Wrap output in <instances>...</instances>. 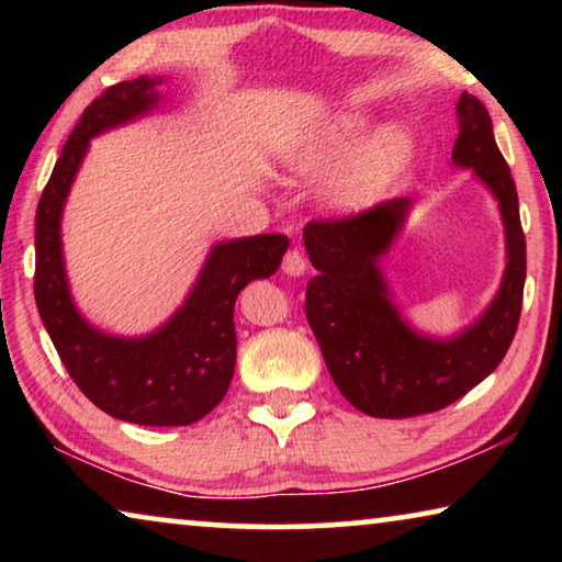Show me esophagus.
Here are the masks:
<instances>
[{"label":"esophagus","instance_id":"esophagus-1","mask_svg":"<svg viewBox=\"0 0 562 562\" xmlns=\"http://www.w3.org/2000/svg\"><path fill=\"white\" fill-rule=\"evenodd\" d=\"M307 270V260H304V255L300 250H288L282 258V272L294 274V278H300Z\"/></svg>","mask_w":562,"mask_h":562}]
</instances>
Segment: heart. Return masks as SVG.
<instances>
[{"label": "heart", "instance_id": "b5f03b06", "mask_svg": "<svg viewBox=\"0 0 562 562\" xmlns=\"http://www.w3.org/2000/svg\"><path fill=\"white\" fill-rule=\"evenodd\" d=\"M367 126L355 116L341 119L329 136L319 146L310 148L300 158L302 170H317L337 164V160L355 154V148L364 138ZM408 156L406 133L389 128L359 150L355 160L341 170L329 186V201L345 211H359L382 198L384 190L404 168Z\"/></svg>", "mask_w": 562, "mask_h": 562}]
</instances>
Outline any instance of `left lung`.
Returning a JSON list of instances; mask_svg holds the SVG:
<instances>
[{
    "instance_id": "8db88e82",
    "label": "left lung",
    "mask_w": 562,
    "mask_h": 562,
    "mask_svg": "<svg viewBox=\"0 0 562 562\" xmlns=\"http://www.w3.org/2000/svg\"><path fill=\"white\" fill-rule=\"evenodd\" d=\"M453 164L473 168L498 198L508 265L501 290L479 322L453 339H429L404 325L379 270L412 201L392 198L357 215L317 217L304 225V247L317 274L307 282L304 315L331 379L351 406L379 418L431 414L481 384L516 337L526 235L510 168L493 138L483 103L461 93Z\"/></svg>"
}]
</instances>
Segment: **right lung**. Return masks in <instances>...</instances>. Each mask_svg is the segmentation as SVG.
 Listing matches in <instances>:
<instances>
[{
  "label": "right lung",
  "instance_id": "add662e5",
  "mask_svg": "<svg viewBox=\"0 0 562 562\" xmlns=\"http://www.w3.org/2000/svg\"><path fill=\"white\" fill-rule=\"evenodd\" d=\"M160 79L138 76L93 99L81 113L36 205L34 297L66 372L89 402L121 422L188 426L223 402L235 372V300L250 280L270 278L290 240L280 233L213 247L170 322L154 335L119 339L89 327L69 297L59 221L89 138L154 109Z\"/></svg>",
  "mask_w": 562,
  "mask_h": 562
}]
</instances>
